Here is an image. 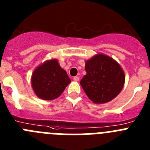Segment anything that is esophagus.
Listing matches in <instances>:
<instances>
[{
	"label": "esophagus",
	"instance_id": "34e87169",
	"mask_svg": "<svg viewBox=\"0 0 150 150\" xmlns=\"http://www.w3.org/2000/svg\"><path fill=\"white\" fill-rule=\"evenodd\" d=\"M79 76H74V81H79Z\"/></svg>",
	"mask_w": 150,
	"mask_h": 150
}]
</instances>
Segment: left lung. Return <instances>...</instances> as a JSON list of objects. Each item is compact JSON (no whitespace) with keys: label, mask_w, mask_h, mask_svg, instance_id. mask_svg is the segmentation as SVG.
<instances>
[{"label":"left lung","mask_w":150,"mask_h":150,"mask_svg":"<svg viewBox=\"0 0 150 150\" xmlns=\"http://www.w3.org/2000/svg\"><path fill=\"white\" fill-rule=\"evenodd\" d=\"M86 74L80 81L88 98L95 104H104L115 98L124 86V71L111 57L94 55L86 61Z\"/></svg>","instance_id":"left-lung-1"}]
</instances>
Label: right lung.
<instances>
[{
	"label": "right lung",
	"instance_id": "right-lung-1",
	"mask_svg": "<svg viewBox=\"0 0 150 150\" xmlns=\"http://www.w3.org/2000/svg\"><path fill=\"white\" fill-rule=\"evenodd\" d=\"M71 79L57 59H51L38 66L31 76V86L36 95L45 100L60 96Z\"/></svg>",
	"mask_w": 150,
	"mask_h": 150
}]
</instances>
